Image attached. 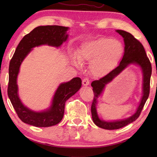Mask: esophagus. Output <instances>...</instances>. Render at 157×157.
Wrapping results in <instances>:
<instances>
[{"instance_id":"34e87169","label":"esophagus","mask_w":157,"mask_h":157,"mask_svg":"<svg viewBox=\"0 0 157 157\" xmlns=\"http://www.w3.org/2000/svg\"><path fill=\"white\" fill-rule=\"evenodd\" d=\"M89 84H90V81H89L88 78H86L82 80V84L84 86H88Z\"/></svg>"}]
</instances>
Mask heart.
I'll list each match as a JSON object with an SVG mask.
<instances>
[{
  "label": "heart",
  "mask_w": 157,
  "mask_h": 157,
  "mask_svg": "<svg viewBox=\"0 0 157 157\" xmlns=\"http://www.w3.org/2000/svg\"><path fill=\"white\" fill-rule=\"evenodd\" d=\"M123 54L119 41L109 38H99L85 42L79 48L74 63L90 62L89 69L96 77H103L117 65Z\"/></svg>",
  "instance_id": "b5f03b06"
}]
</instances>
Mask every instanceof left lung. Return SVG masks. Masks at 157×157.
<instances>
[{
	"label": "left lung",
	"instance_id": "obj_1",
	"mask_svg": "<svg viewBox=\"0 0 157 157\" xmlns=\"http://www.w3.org/2000/svg\"><path fill=\"white\" fill-rule=\"evenodd\" d=\"M123 38L125 43L124 55L119 66L117 67L107 75L103 77L98 80L93 81L91 84L94 92V99L91 106V113L93 121L98 127L105 129H117L128 125L129 123L136 121L144 107L145 103L148 98L150 93V82L152 74V66L149 59L146 56V53L144 46L138 40L130 33L123 30H116ZM130 64H136L141 67L143 73V96L141 103L136 110V112L130 118L125 120H119L115 122H105L100 120L98 117L95 106L97 104V99L101 94L106 84L108 83L117 76L123 70Z\"/></svg>",
	"mask_w": 157,
	"mask_h": 157
}]
</instances>
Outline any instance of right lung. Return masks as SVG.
I'll return each mask as SVG.
<instances>
[{
  "label": "right lung",
  "mask_w": 157,
  "mask_h": 157,
  "mask_svg": "<svg viewBox=\"0 0 157 157\" xmlns=\"http://www.w3.org/2000/svg\"><path fill=\"white\" fill-rule=\"evenodd\" d=\"M68 29L67 27L60 25L38 26L26 34L16 48L9 63L7 92L13 108L23 123L40 128L58 124L64 115L65 102L81 88L82 80L79 78H73L68 82L60 84L53 97L51 106L42 112H36L26 107L18 96L17 78L23 59L36 46L43 44L55 47L61 46L68 38V34H66Z\"/></svg>",
  "instance_id": "right-lung-1"
}]
</instances>
